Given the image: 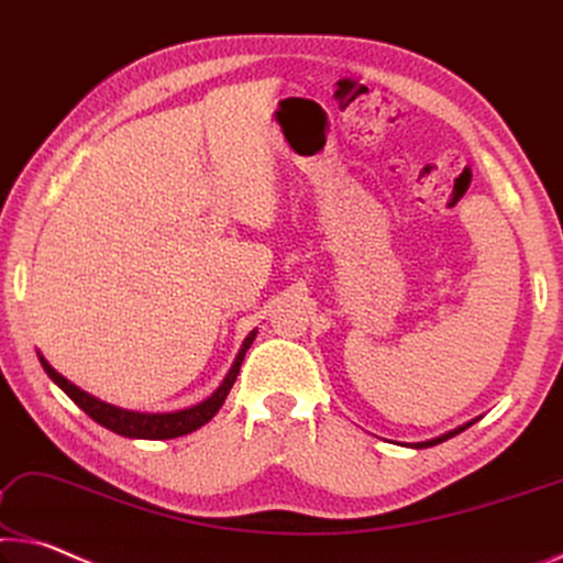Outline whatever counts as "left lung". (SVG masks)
Wrapping results in <instances>:
<instances>
[{
    "mask_svg": "<svg viewBox=\"0 0 563 563\" xmlns=\"http://www.w3.org/2000/svg\"><path fill=\"white\" fill-rule=\"evenodd\" d=\"M476 421V419H474ZM474 421H468V423H464V427H459V429H454V431H446V434H441V437H437V439H429V441H419V444H411L413 449H429V446H437V444H441V441H446V439H451V437H456V434H462L464 429H468L472 427Z\"/></svg>",
    "mask_w": 563,
    "mask_h": 563,
    "instance_id": "obj_1",
    "label": "left lung"
}]
</instances>
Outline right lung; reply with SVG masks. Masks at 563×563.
<instances>
[{
	"label": "right lung",
	"mask_w": 563,
	"mask_h": 563,
	"mask_svg": "<svg viewBox=\"0 0 563 563\" xmlns=\"http://www.w3.org/2000/svg\"><path fill=\"white\" fill-rule=\"evenodd\" d=\"M254 339H256V329L244 339V344H242V349H239L232 368H229L224 382H221L219 389L211 394L209 399L197 404V407L172 411V413H140V411H126V409L112 407V404L99 401L97 396L81 391L79 386H74L71 382L64 379L59 372H54L47 358H44L42 354H40V362L44 366V372L49 374V379L57 384L59 389L67 394L81 411L87 413V417L101 423L104 429L114 431V434H119V437H129V439H177L184 434H191V431H197L199 427H205V423L221 409V404H224L229 389H232L236 382V374H239V368H242L246 349L252 346Z\"/></svg>",
	"instance_id": "add662e5"
}]
</instances>
